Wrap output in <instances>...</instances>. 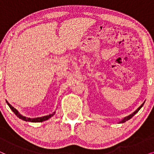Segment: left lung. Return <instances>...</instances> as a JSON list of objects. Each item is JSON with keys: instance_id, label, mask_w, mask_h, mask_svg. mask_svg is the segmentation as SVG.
<instances>
[{"instance_id": "8db88e82", "label": "left lung", "mask_w": 154, "mask_h": 154, "mask_svg": "<svg viewBox=\"0 0 154 154\" xmlns=\"http://www.w3.org/2000/svg\"><path fill=\"white\" fill-rule=\"evenodd\" d=\"M144 103H143V104H142V105H141V106H140V107H139V108H138V109H136V110H135V111H134L133 113H131V114H130L129 116H125V117H124V118H123V119H122L121 120H120V121H119V122H118V123H125V122H126V121H128V120H130V119H131V118H132V116H134V115H135V114H136V113H137V112H138V111L140 110V109H141V108H142V107L143 106V105H144Z\"/></svg>"}]
</instances>
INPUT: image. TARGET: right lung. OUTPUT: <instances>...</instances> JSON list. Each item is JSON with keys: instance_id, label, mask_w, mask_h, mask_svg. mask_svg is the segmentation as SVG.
<instances>
[{"instance_id": "add662e5", "label": "right lung", "mask_w": 154, "mask_h": 154, "mask_svg": "<svg viewBox=\"0 0 154 154\" xmlns=\"http://www.w3.org/2000/svg\"><path fill=\"white\" fill-rule=\"evenodd\" d=\"M6 102H7V104L8 106H10V108L11 110L13 111V112L15 113V115L17 116L19 119L23 120V121H25L26 122H32V123H38V122H43V121H45L48 120L50 118L54 116V113H55V111H54L52 113H50L49 115H47V116H42V117H37V118H32V119H31V118H28L26 116H22L21 113L19 112V111L17 110V109L14 108L12 106L11 104H10L9 102H8L7 100H6Z\"/></svg>"}]
</instances>
